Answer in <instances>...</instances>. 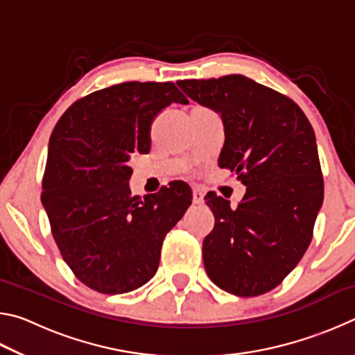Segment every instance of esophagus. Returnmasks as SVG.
<instances>
[{
	"instance_id": "obj_1",
	"label": "esophagus",
	"mask_w": 355,
	"mask_h": 355,
	"mask_svg": "<svg viewBox=\"0 0 355 355\" xmlns=\"http://www.w3.org/2000/svg\"><path fill=\"white\" fill-rule=\"evenodd\" d=\"M192 202H194L196 205H202L203 203V189L202 188H194V191H192Z\"/></svg>"
}]
</instances>
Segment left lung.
Masks as SVG:
<instances>
[{
    "label": "left lung",
    "mask_w": 355,
    "mask_h": 355,
    "mask_svg": "<svg viewBox=\"0 0 355 355\" xmlns=\"http://www.w3.org/2000/svg\"><path fill=\"white\" fill-rule=\"evenodd\" d=\"M180 89L224 120L219 167L236 173L245 194L236 208L209 191L214 228L203 264L220 290L241 297L274 290L304 257L324 199L315 131L304 111L243 75L182 80Z\"/></svg>",
    "instance_id": "1"
}]
</instances>
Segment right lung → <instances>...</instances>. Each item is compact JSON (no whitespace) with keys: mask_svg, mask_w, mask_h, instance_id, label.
<instances>
[{"mask_svg":"<svg viewBox=\"0 0 355 355\" xmlns=\"http://www.w3.org/2000/svg\"><path fill=\"white\" fill-rule=\"evenodd\" d=\"M172 103L188 105L173 83L114 84L76 100L53 130L42 203L64 261L94 291L147 284L166 235L191 205L183 182L144 200L128 186L130 156L150 152L153 120Z\"/></svg>","mask_w":355,"mask_h":355,"instance_id":"obj_1","label":"right lung"}]
</instances>
